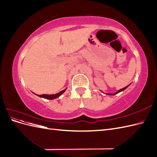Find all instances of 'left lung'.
Listing matches in <instances>:
<instances>
[{
    "instance_id": "obj_1",
    "label": "left lung",
    "mask_w": 157,
    "mask_h": 157,
    "mask_svg": "<svg viewBox=\"0 0 157 157\" xmlns=\"http://www.w3.org/2000/svg\"><path fill=\"white\" fill-rule=\"evenodd\" d=\"M128 86H129V85H128L127 86H126V87H124V88H122V89L119 90H118V92H117L116 93H114V94H107V95H110V96H114V95H115V94H118V93H119V92H121L123 91V90H124L126 88H128Z\"/></svg>"
}]
</instances>
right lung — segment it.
<instances>
[{
    "label": "right lung",
    "mask_w": 157,
    "mask_h": 157,
    "mask_svg": "<svg viewBox=\"0 0 157 157\" xmlns=\"http://www.w3.org/2000/svg\"><path fill=\"white\" fill-rule=\"evenodd\" d=\"M66 89H67V88H65V90H62V91H61L59 93H57L56 94H50V95H49V94H42V95L36 94V95L39 97H40V98H45V99H56L57 98L59 97L61 94L65 92Z\"/></svg>",
    "instance_id": "1"
}]
</instances>
